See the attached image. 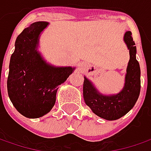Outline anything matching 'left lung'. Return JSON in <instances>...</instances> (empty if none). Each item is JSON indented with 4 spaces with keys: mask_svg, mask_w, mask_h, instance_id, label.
Returning <instances> with one entry per match:
<instances>
[{
    "mask_svg": "<svg viewBox=\"0 0 151 151\" xmlns=\"http://www.w3.org/2000/svg\"><path fill=\"white\" fill-rule=\"evenodd\" d=\"M124 42L129 50L130 59L124 87L118 94L102 95L86 77L83 81V93L85 104L95 115L110 121L119 119L127 114L134 107L140 92V68L136 60V46L130 31L125 33Z\"/></svg>",
    "mask_w": 151,
    "mask_h": 151,
    "instance_id": "obj_1",
    "label": "left lung"
}]
</instances>
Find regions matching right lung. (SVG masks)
<instances>
[{
  "label": "right lung",
  "mask_w": 151,
  "mask_h": 151,
  "mask_svg": "<svg viewBox=\"0 0 151 151\" xmlns=\"http://www.w3.org/2000/svg\"><path fill=\"white\" fill-rule=\"evenodd\" d=\"M48 25L36 22L23 30L11 56L7 92L19 113L38 118L54 106L58 85L64 83L75 68L50 66L37 50L39 37Z\"/></svg>",
  "instance_id": "1"
}]
</instances>
